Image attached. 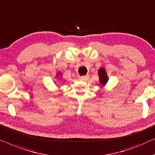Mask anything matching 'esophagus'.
I'll use <instances>...</instances> for the list:
<instances>
[{
  "label": "esophagus",
  "instance_id": "obj_1",
  "mask_svg": "<svg viewBox=\"0 0 155 155\" xmlns=\"http://www.w3.org/2000/svg\"><path fill=\"white\" fill-rule=\"evenodd\" d=\"M89 78V75H82V76H80L79 79L80 80H82V81H85Z\"/></svg>",
  "mask_w": 155,
  "mask_h": 155
}]
</instances>
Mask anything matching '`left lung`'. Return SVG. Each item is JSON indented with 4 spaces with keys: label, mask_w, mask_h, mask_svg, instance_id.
<instances>
[{
    "label": "left lung",
    "mask_w": 155,
    "mask_h": 155,
    "mask_svg": "<svg viewBox=\"0 0 155 155\" xmlns=\"http://www.w3.org/2000/svg\"><path fill=\"white\" fill-rule=\"evenodd\" d=\"M99 82L101 84V85H105L108 82V76L106 73V71L104 68H101L99 71Z\"/></svg>",
    "instance_id": "obj_1"
}]
</instances>
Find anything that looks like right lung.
I'll list each match as a JSON object with an SVG mask.
<instances>
[{
  "mask_svg": "<svg viewBox=\"0 0 155 155\" xmlns=\"http://www.w3.org/2000/svg\"><path fill=\"white\" fill-rule=\"evenodd\" d=\"M59 75H60V73H59V74H57V76H58Z\"/></svg>",
  "mask_w": 155,
  "mask_h": 155,
  "instance_id": "right-lung-1",
  "label": "right lung"
}]
</instances>
